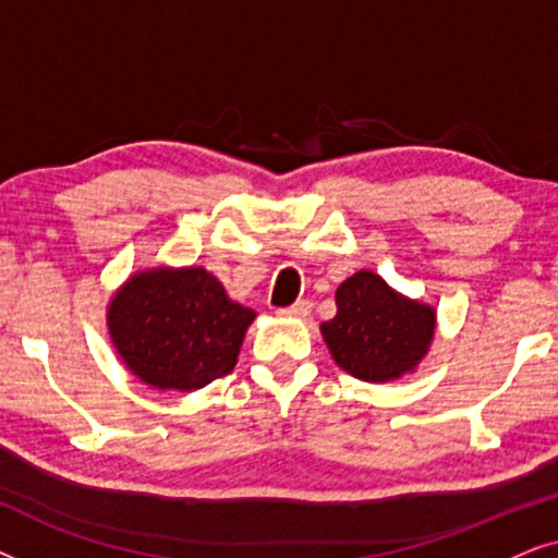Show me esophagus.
Listing matches in <instances>:
<instances>
[{
  "label": "esophagus",
  "instance_id": "34e87169",
  "mask_svg": "<svg viewBox=\"0 0 558 558\" xmlns=\"http://www.w3.org/2000/svg\"><path fill=\"white\" fill-rule=\"evenodd\" d=\"M310 310H312V302L310 300H300V302L289 304V307H281L279 315L281 317H307Z\"/></svg>",
  "mask_w": 558,
  "mask_h": 558
}]
</instances>
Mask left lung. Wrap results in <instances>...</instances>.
Masks as SVG:
<instances>
[{"mask_svg":"<svg viewBox=\"0 0 558 558\" xmlns=\"http://www.w3.org/2000/svg\"><path fill=\"white\" fill-rule=\"evenodd\" d=\"M338 315L323 323L335 363L350 376L384 384L422 361L434 338V310L396 294L378 274L357 271L335 294Z\"/></svg>","mask_w":558,"mask_h":558,"instance_id":"8db88e82","label":"left lung"}]
</instances>
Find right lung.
<instances>
[{"instance_id": "obj_1", "label": "right lung", "mask_w": 558, "mask_h": 558, "mask_svg": "<svg viewBox=\"0 0 558 558\" xmlns=\"http://www.w3.org/2000/svg\"><path fill=\"white\" fill-rule=\"evenodd\" d=\"M254 317L205 269H155L136 274L113 296L109 330L144 384L193 391L233 371Z\"/></svg>"}]
</instances>
